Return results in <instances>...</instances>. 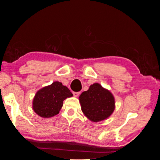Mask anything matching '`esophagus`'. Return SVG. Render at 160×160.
Segmentation results:
<instances>
[{"instance_id": "obj_1", "label": "esophagus", "mask_w": 160, "mask_h": 160, "mask_svg": "<svg viewBox=\"0 0 160 160\" xmlns=\"http://www.w3.org/2000/svg\"><path fill=\"white\" fill-rule=\"evenodd\" d=\"M72 94H73V95L75 97H78L80 94V92H74L73 91V92H72Z\"/></svg>"}]
</instances>
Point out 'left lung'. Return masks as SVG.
<instances>
[{
	"mask_svg": "<svg viewBox=\"0 0 160 160\" xmlns=\"http://www.w3.org/2000/svg\"><path fill=\"white\" fill-rule=\"evenodd\" d=\"M79 102L84 115L93 122L108 118L115 109L113 94L97 83L80 95Z\"/></svg>",
	"mask_w": 160,
	"mask_h": 160,
	"instance_id": "8db88e82",
	"label": "left lung"
}]
</instances>
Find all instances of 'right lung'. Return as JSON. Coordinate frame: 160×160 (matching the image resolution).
<instances>
[{"mask_svg": "<svg viewBox=\"0 0 160 160\" xmlns=\"http://www.w3.org/2000/svg\"><path fill=\"white\" fill-rule=\"evenodd\" d=\"M72 96L70 90L61 82H53L37 92L32 101V109L41 118H51L59 113L63 101Z\"/></svg>", "mask_w": 160, "mask_h": 160, "instance_id": "right-lung-1", "label": "right lung"}]
</instances>
